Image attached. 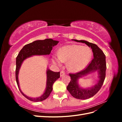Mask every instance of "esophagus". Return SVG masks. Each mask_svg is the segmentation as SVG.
Returning <instances> with one entry per match:
<instances>
[{"instance_id":"esophagus-1","label":"esophagus","mask_w":122,"mask_h":122,"mask_svg":"<svg viewBox=\"0 0 122 122\" xmlns=\"http://www.w3.org/2000/svg\"><path fill=\"white\" fill-rule=\"evenodd\" d=\"M65 71H61V73H60V76H61V77H62V76H63L64 75H65Z\"/></svg>"}]
</instances>
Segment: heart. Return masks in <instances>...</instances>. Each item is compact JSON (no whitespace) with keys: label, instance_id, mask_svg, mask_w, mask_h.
<instances>
[{"label":"heart","instance_id":"heart-1","mask_svg":"<svg viewBox=\"0 0 122 122\" xmlns=\"http://www.w3.org/2000/svg\"><path fill=\"white\" fill-rule=\"evenodd\" d=\"M92 50L87 46L69 45L62 47L59 55L54 56V60L61 65L63 62H68V69L72 72H78L83 69L90 62Z\"/></svg>","mask_w":122,"mask_h":122}]
</instances>
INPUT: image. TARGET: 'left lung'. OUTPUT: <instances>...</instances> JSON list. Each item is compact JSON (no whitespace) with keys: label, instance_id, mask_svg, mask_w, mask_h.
Masks as SVG:
<instances>
[{"label":"left lung","instance_id":"left-lung-1","mask_svg":"<svg viewBox=\"0 0 122 122\" xmlns=\"http://www.w3.org/2000/svg\"><path fill=\"white\" fill-rule=\"evenodd\" d=\"M77 42L85 43L91 47L93 52L94 58L87 68L75 74H70L71 81L67 87V90L73 97L78 99L85 100L90 98L97 93L103 85L106 75V57L101 49L95 44L85 40H72ZM97 71L99 79L94 86L90 88H82L78 84V80L81 77L92 72Z\"/></svg>","mask_w":122,"mask_h":122}]
</instances>
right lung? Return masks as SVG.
Returning <instances> with one entry per match:
<instances>
[{"label":"right lung","mask_w":122,"mask_h":122,"mask_svg":"<svg viewBox=\"0 0 122 122\" xmlns=\"http://www.w3.org/2000/svg\"><path fill=\"white\" fill-rule=\"evenodd\" d=\"M57 41L51 39H46L44 40H36L31 43L25 45L19 52L16 57V79L18 88L24 96L29 100L34 102L42 101L49 97L52 91V86L54 82L60 77V72H55L47 68L46 71L47 80L45 90L41 96L36 98L29 97L21 91L18 79L19 70L23 62L26 59L34 55H44L50 54L53 47L58 43Z\"/></svg>","instance_id":"right-lung-1"}]
</instances>
